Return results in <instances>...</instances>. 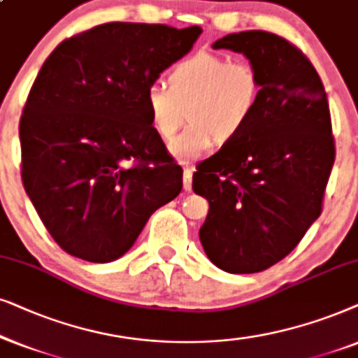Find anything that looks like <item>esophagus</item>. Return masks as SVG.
<instances>
[{
  "label": "esophagus",
  "instance_id": "1",
  "mask_svg": "<svg viewBox=\"0 0 358 358\" xmlns=\"http://www.w3.org/2000/svg\"><path fill=\"white\" fill-rule=\"evenodd\" d=\"M192 182H193V170L192 169H185L183 170V187L187 192L192 189Z\"/></svg>",
  "mask_w": 358,
  "mask_h": 358
}]
</instances>
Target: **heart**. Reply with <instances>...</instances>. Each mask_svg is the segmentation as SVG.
<instances>
[{"mask_svg":"<svg viewBox=\"0 0 358 358\" xmlns=\"http://www.w3.org/2000/svg\"><path fill=\"white\" fill-rule=\"evenodd\" d=\"M166 85L154 83L145 92L150 124L162 141L170 142L188 119L192 124L171 144L182 159L203 155L214 141L227 142L245 129L262 96L259 71L247 60H229L211 50H198L176 62Z\"/></svg>","mask_w":358,"mask_h":358,"instance_id":"obj_1","label":"heart"}]
</instances>
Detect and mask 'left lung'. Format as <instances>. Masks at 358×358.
<instances>
[{
    "label": "left lung",
    "mask_w": 358,
    "mask_h": 358,
    "mask_svg": "<svg viewBox=\"0 0 358 358\" xmlns=\"http://www.w3.org/2000/svg\"><path fill=\"white\" fill-rule=\"evenodd\" d=\"M244 54L262 82L247 127L193 173L209 211L199 229L208 259L229 273H257L285 259L322 211L336 159L326 90L308 57L265 31L213 44Z\"/></svg>",
    "instance_id": "obj_1"
}]
</instances>
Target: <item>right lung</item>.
Masks as SVG:
<instances>
[{
  "instance_id": "1",
  "label": "right lung",
  "mask_w": 358,
  "mask_h": 358,
  "mask_svg": "<svg viewBox=\"0 0 358 358\" xmlns=\"http://www.w3.org/2000/svg\"><path fill=\"white\" fill-rule=\"evenodd\" d=\"M199 27L108 22L71 36L24 104L21 176L60 249L106 264L178 196L183 170L152 127L145 92L188 54Z\"/></svg>"
}]
</instances>
